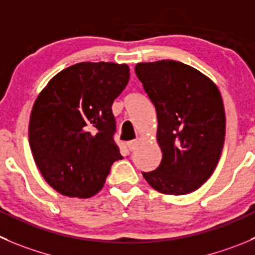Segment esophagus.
<instances>
[{
    "instance_id": "34e87169",
    "label": "esophagus",
    "mask_w": 255,
    "mask_h": 255,
    "mask_svg": "<svg viewBox=\"0 0 255 255\" xmlns=\"http://www.w3.org/2000/svg\"><path fill=\"white\" fill-rule=\"evenodd\" d=\"M138 140L135 139V140H129V142L127 143V147L129 148V150H134L135 148H137V145H138Z\"/></svg>"
}]
</instances>
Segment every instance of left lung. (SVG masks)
<instances>
[{
  "mask_svg": "<svg viewBox=\"0 0 255 255\" xmlns=\"http://www.w3.org/2000/svg\"><path fill=\"white\" fill-rule=\"evenodd\" d=\"M157 111L159 167L143 173L159 193L182 196L198 189L216 169L226 137V112L216 83L182 62L163 59L135 66Z\"/></svg>",
  "mask_w": 255,
  "mask_h": 255,
  "instance_id": "left-lung-1",
  "label": "left lung"
}]
</instances>
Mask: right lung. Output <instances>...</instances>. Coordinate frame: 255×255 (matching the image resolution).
Here are the masks:
<instances>
[{
    "label": "right lung",
    "instance_id": "obj_1",
    "mask_svg": "<svg viewBox=\"0 0 255 255\" xmlns=\"http://www.w3.org/2000/svg\"><path fill=\"white\" fill-rule=\"evenodd\" d=\"M129 81L126 63L81 62L57 73L37 96L28 125L43 179L66 197L90 198L122 154L113 140V101Z\"/></svg>",
    "mask_w": 255,
    "mask_h": 255
}]
</instances>
